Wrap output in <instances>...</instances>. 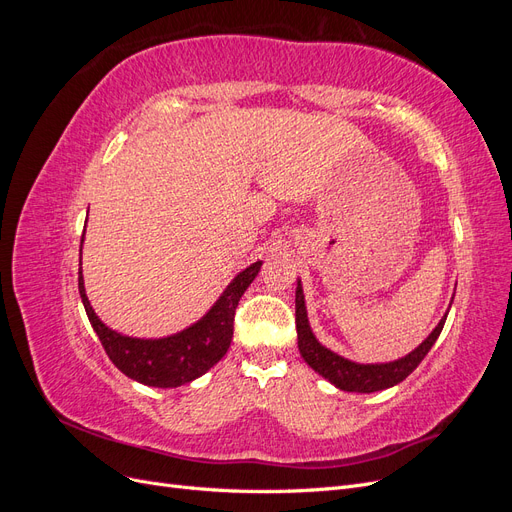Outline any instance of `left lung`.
Returning <instances> with one entry per match:
<instances>
[{
  "label": "left lung",
  "mask_w": 512,
  "mask_h": 512,
  "mask_svg": "<svg viewBox=\"0 0 512 512\" xmlns=\"http://www.w3.org/2000/svg\"><path fill=\"white\" fill-rule=\"evenodd\" d=\"M294 307H297V337L303 361L314 371H318L322 378H327L331 384H335L337 389L348 393H376L391 389V386L406 380L418 367V363L425 359V354L431 350V346L436 344L448 316L444 314V318L438 322V327L429 333L425 342L414 348L410 354L401 356V359L391 363H354L329 350L327 346H322L312 333V327H309L307 320L301 280L297 282V299H294Z\"/></svg>",
  "instance_id": "8db88e82"
}]
</instances>
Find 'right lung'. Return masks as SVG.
Instances as JSON below:
<instances>
[{"label":"right lung","instance_id":"add662e5","mask_svg":"<svg viewBox=\"0 0 512 512\" xmlns=\"http://www.w3.org/2000/svg\"><path fill=\"white\" fill-rule=\"evenodd\" d=\"M260 267L262 262L258 260L254 265L243 269L226 286L222 297L215 301L209 312L198 322H194L192 327L160 339L128 337L108 329L96 316L94 307H91L87 299L83 271H79V292L91 327H94L96 335L100 337L108 359L113 361L121 374L147 386H158V389H177V386L188 384L207 374L228 352L232 342L235 309L247 286L254 282Z\"/></svg>","mask_w":512,"mask_h":512}]
</instances>
